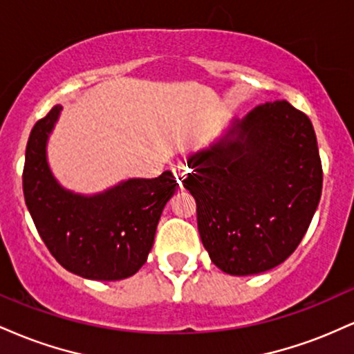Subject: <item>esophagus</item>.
<instances>
[{"mask_svg":"<svg viewBox=\"0 0 354 354\" xmlns=\"http://www.w3.org/2000/svg\"><path fill=\"white\" fill-rule=\"evenodd\" d=\"M173 174H174V178H176V181L181 183L183 178L188 174V168H186L185 165H174L173 166Z\"/></svg>","mask_w":354,"mask_h":354,"instance_id":"34e87169","label":"esophagus"}]
</instances>
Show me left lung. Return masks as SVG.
Listing matches in <instances>:
<instances>
[{"instance_id":"1","label":"left lung","mask_w":354,"mask_h":354,"mask_svg":"<svg viewBox=\"0 0 354 354\" xmlns=\"http://www.w3.org/2000/svg\"><path fill=\"white\" fill-rule=\"evenodd\" d=\"M188 166L183 186L196 200L203 246L219 270L263 273L301 243L318 208L323 168L310 118L288 101L256 106Z\"/></svg>"}]
</instances>
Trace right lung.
<instances>
[{
  "label": "right lung",
  "mask_w": 354,
  "mask_h": 354,
  "mask_svg": "<svg viewBox=\"0 0 354 354\" xmlns=\"http://www.w3.org/2000/svg\"><path fill=\"white\" fill-rule=\"evenodd\" d=\"M59 111L56 104L31 129L24 201L44 245L64 270L98 281L124 279L146 263L161 211L178 185L165 171L154 180H128L96 196L63 189L46 161V140Z\"/></svg>",
  "instance_id": "add662e5"
}]
</instances>
